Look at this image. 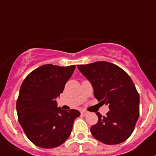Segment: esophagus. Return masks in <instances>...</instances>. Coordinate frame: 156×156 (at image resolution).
<instances>
[{"mask_svg": "<svg viewBox=\"0 0 156 156\" xmlns=\"http://www.w3.org/2000/svg\"><path fill=\"white\" fill-rule=\"evenodd\" d=\"M81 115L85 116V115H87L88 114V112H87V111H84V110H83V111H81Z\"/></svg>", "mask_w": 156, "mask_h": 156, "instance_id": "esophagus-1", "label": "esophagus"}]
</instances>
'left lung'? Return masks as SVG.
<instances>
[{"instance_id": "obj_1", "label": "left lung", "mask_w": 156, "mask_h": 156, "mask_svg": "<svg viewBox=\"0 0 156 156\" xmlns=\"http://www.w3.org/2000/svg\"><path fill=\"white\" fill-rule=\"evenodd\" d=\"M78 68L89 80L94 97L109 111L102 116L97 112L98 122L90 127L93 136L108 145H114L128 139L134 130L140 115V97L131 78L115 64L105 61Z\"/></svg>"}]
</instances>
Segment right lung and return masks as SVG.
I'll list each match as a JSON object with an SVG mask.
<instances>
[{"mask_svg": "<svg viewBox=\"0 0 156 156\" xmlns=\"http://www.w3.org/2000/svg\"><path fill=\"white\" fill-rule=\"evenodd\" d=\"M75 66H41L23 81L16 101L18 120L31 143L44 149L57 147L70 136L76 109L57 108L56 99L63 92Z\"/></svg>", "mask_w": 156, "mask_h": 156, "instance_id": "right-lung-1", "label": "right lung"}]
</instances>
